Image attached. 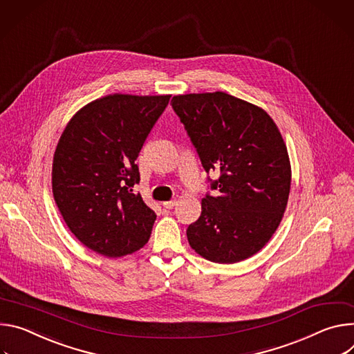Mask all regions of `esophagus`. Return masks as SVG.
I'll use <instances>...</instances> for the list:
<instances>
[{
    "instance_id": "obj_1",
    "label": "esophagus",
    "mask_w": 354,
    "mask_h": 354,
    "mask_svg": "<svg viewBox=\"0 0 354 354\" xmlns=\"http://www.w3.org/2000/svg\"><path fill=\"white\" fill-rule=\"evenodd\" d=\"M176 205H177V200H170V201L163 203V207H165L166 209H173Z\"/></svg>"
}]
</instances>
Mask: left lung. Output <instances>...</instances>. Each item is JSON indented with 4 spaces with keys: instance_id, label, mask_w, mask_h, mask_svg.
Segmentation results:
<instances>
[{
    "instance_id": "obj_1",
    "label": "left lung",
    "mask_w": 354,
    "mask_h": 354,
    "mask_svg": "<svg viewBox=\"0 0 354 354\" xmlns=\"http://www.w3.org/2000/svg\"><path fill=\"white\" fill-rule=\"evenodd\" d=\"M171 106L197 150L214 194L187 229L189 246L214 263L242 261L271 239L290 195L287 146L270 115L222 91L176 95Z\"/></svg>"
}]
</instances>
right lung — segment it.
Returning <instances> with one entry per match:
<instances>
[{"label":"right lung","instance_id":"add662e5","mask_svg":"<svg viewBox=\"0 0 354 354\" xmlns=\"http://www.w3.org/2000/svg\"><path fill=\"white\" fill-rule=\"evenodd\" d=\"M171 95L112 94L78 111L57 143L52 188L74 236L106 257L143 248L156 214L133 188L135 163Z\"/></svg>","mask_w":354,"mask_h":354}]
</instances>
